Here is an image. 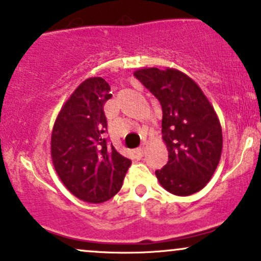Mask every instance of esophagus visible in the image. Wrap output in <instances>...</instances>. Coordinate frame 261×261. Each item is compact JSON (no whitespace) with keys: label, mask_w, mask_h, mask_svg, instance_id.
<instances>
[{"label":"esophagus","mask_w":261,"mask_h":261,"mask_svg":"<svg viewBox=\"0 0 261 261\" xmlns=\"http://www.w3.org/2000/svg\"><path fill=\"white\" fill-rule=\"evenodd\" d=\"M146 149H147V144H142L141 146L138 147V150H136V153H138L139 156H144V153H145V151H146Z\"/></svg>","instance_id":"1"}]
</instances>
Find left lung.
I'll list each match as a JSON object with an SVG mask.
<instances>
[{"label":"left lung","instance_id":"left-lung-1","mask_svg":"<svg viewBox=\"0 0 261 261\" xmlns=\"http://www.w3.org/2000/svg\"><path fill=\"white\" fill-rule=\"evenodd\" d=\"M163 109V139L169 161L156 170L169 193L188 196L201 190L215 172L223 149L220 121L209 100L185 73L141 68L134 73Z\"/></svg>","mask_w":261,"mask_h":261}]
</instances>
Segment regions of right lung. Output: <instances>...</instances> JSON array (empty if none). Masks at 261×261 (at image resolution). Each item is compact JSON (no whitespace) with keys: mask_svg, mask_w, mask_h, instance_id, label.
<instances>
[{"mask_svg":"<svg viewBox=\"0 0 261 261\" xmlns=\"http://www.w3.org/2000/svg\"><path fill=\"white\" fill-rule=\"evenodd\" d=\"M102 77L85 80L60 111L51 136L55 170L66 188L92 204L108 201L122 186L131 165L106 139L103 105L112 97Z\"/></svg>","mask_w":261,"mask_h":261,"instance_id":"1","label":"right lung"}]
</instances>
